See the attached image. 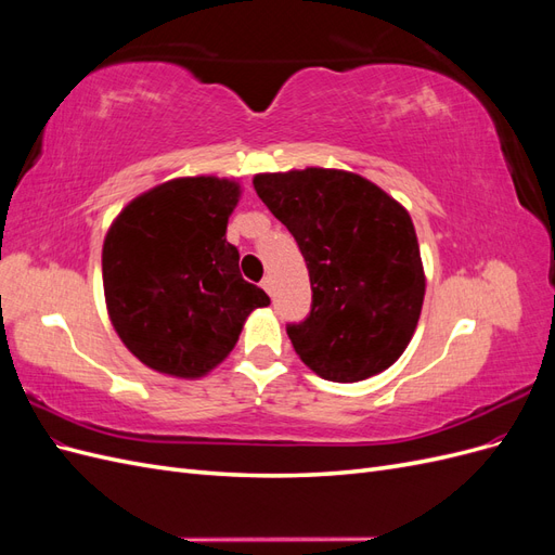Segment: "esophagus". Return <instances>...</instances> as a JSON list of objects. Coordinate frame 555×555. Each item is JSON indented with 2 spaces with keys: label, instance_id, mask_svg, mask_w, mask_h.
Segmentation results:
<instances>
[{
  "label": "esophagus",
  "instance_id": "esophagus-1",
  "mask_svg": "<svg viewBox=\"0 0 555 555\" xmlns=\"http://www.w3.org/2000/svg\"><path fill=\"white\" fill-rule=\"evenodd\" d=\"M261 287H263L268 294H273V278L266 275V278L261 280Z\"/></svg>",
  "mask_w": 555,
  "mask_h": 555
}]
</instances>
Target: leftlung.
<instances>
[{
  "instance_id": "8db88e82",
  "label": "left lung",
  "mask_w": 555,
  "mask_h": 555,
  "mask_svg": "<svg viewBox=\"0 0 555 555\" xmlns=\"http://www.w3.org/2000/svg\"><path fill=\"white\" fill-rule=\"evenodd\" d=\"M255 190L306 259L312 310L289 340L312 373L361 382L391 367L422 314L426 275L410 212L357 173H257Z\"/></svg>"
}]
</instances>
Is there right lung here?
Segmentation results:
<instances>
[{"label":"right lung","mask_w":555,"mask_h":555,"mask_svg":"<svg viewBox=\"0 0 555 555\" xmlns=\"http://www.w3.org/2000/svg\"><path fill=\"white\" fill-rule=\"evenodd\" d=\"M241 182L176 178L115 217L102 249L106 310L125 347L153 371L196 379L236 347L271 298L243 280L227 224Z\"/></svg>","instance_id":"1"}]
</instances>
